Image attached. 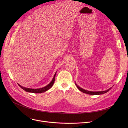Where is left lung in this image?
<instances>
[{
  "label": "left lung",
  "mask_w": 128,
  "mask_h": 128,
  "mask_svg": "<svg viewBox=\"0 0 128 128\" xmlns=\"http://www.w3.org/2000/svg\"><path fill=\"white\" fill-rule=\"evenodd\" d=\"M76 85L77 87V88L80 91L82 92L83 93H86V94H91V95H100V94H104V93H105L106 92H107L108 91H109L112 88V87H111V88H110V89H108V90H106L105 91H98V92H93V91H87V90H84L82 88H80V87H79L78 86H77L76 84Z\"/></svg>",
  "instance_id": "1"
}]
</instances>
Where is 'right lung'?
Listing matches in <instances>:
<instances>
[{
  "mask_svg": "<svg viewBox=\"0 0 128 128\" xmlns=\"http://www.w3.org/2000/svg\"><path fill=\"white\" fill-rule=\"evenodd\" d=\"M56 73L55 74L54 76L53 77V78L52 79V80L51 81V82L49 84L47 85L46 86L44 87V88H40V89H30V88H25V87H23L22 86H21V85H20L18 84V85L21 87V88L25 90L26 92H32V93H40L42 92H44L47 90H48L49 89H50L51 87L52 86L54 82L55 81V77H56Z\"/></svg>",
  "mask_w": 128,
  "mask_h": 128,
  "instance_id": "add662e5",
  "label": "right lung"
}]
</instances>
